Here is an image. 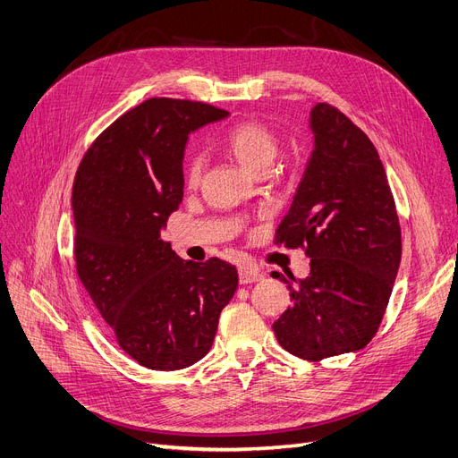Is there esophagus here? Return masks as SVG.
<instances>
[{"instance_id":"34e87169","label":"esophagus","mask_w":458,"mask_h":458,"mask_svg":"<svg viewBox=\"0 0 458 458\" xmlns=\"http://www.w3.org/2000/svg\"><path fill=\"white\" fill-rule=\"evenodd\" d=\"M239 280L241 284H255L263 280V272H259L258 268H241L239 270Z\"/></svg>"}]
</instances>
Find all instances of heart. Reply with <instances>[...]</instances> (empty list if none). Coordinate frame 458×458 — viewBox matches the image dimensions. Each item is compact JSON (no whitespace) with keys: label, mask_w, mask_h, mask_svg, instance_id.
<instances>
[{"label":"heart","mask_w":458,"mask_h":458,"mask_svg":"<svg viewBox=\"0 0 458 458\" xmlns=\"http://www.w3.org/2000/svg\"><path fill=\"white\" fill-rule=\"evenodd\" d=\"M222 144L248 173L255 176L263 171H270L274 159L278 157L280 152V144L274 133L268 131L265 125L253 122L231 127ZM200 173H203V159L193 154L184 163L186 184L195 188L200 182Z\"/></svg>","instance_id":"heart-1"}]
</instances>
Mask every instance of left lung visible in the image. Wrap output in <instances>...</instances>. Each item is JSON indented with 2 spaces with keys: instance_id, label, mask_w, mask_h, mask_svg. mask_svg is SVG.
<instances>
[{
  "instance_id": "left-lung-1",
  "label": "left lung",
  "mask_w": 458,
  "mask_h": 458,
  "mask_svg": "<svg viewBox=\"0 0 458 458\" xmlns=\"http://www.w3.org/2000/svg\"><path fill=\"white\" fill-rule=\"evenodd\" d=\"M310 130L314 150L276 231L278 244L306 248L310 274L287 285L293 304L272 328L291 355L321 360L372 340L391 297L402 241L387 174L370 139L327 103L310 111Z\"/></svg>"
}]
</instances>
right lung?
Returning <instances> with one entry per match:
<instances>
[{
    "label": "right lung",
    "mask_w": 458,
    "mask_h": 458,
    "mask_svg": "<svg viewBox=\"0 0 458 458\" xmlns=\"http://www.w3.org/2000/svg\"><path fill=\"white\" fill-rule=\"evenodd\" d=\"M227 116L207 103L152 98L106 127L72 184L79 278L122 350L146 369L203 359L239 285L231 263L184 261L161 239L184 197L190 133Z\"/></svg>",
    "instance_id": "right-lung-1"
}]
</instances>
